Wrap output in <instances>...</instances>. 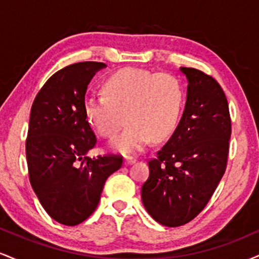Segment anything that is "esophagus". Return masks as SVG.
Returning <instances> with one entry per match:
<instances>
[{
  "instance_id": "34e87169",
  "label": "esophagus",
  "mask_w": 259,
  "mask_h": 259,
  "mask_svg": "<svg viewBox=\"0 0 259 259\" xmlns=\"http://www.w3.org/2000/svg\"><path fill=\"white\" fill-rule=\"evenodd\" d=\"M135 162L136 159L133 158V157H125V159H124V165H130Z\"/></svg>"
}]
</instances>
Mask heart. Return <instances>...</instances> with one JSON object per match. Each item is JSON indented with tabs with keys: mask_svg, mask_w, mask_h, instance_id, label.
<instances>
[{
	"mask_svg": "<svg viewBox=\"0 0 259 259\" xmlns=\"http://www.w3.org/2000/svg\"><path fill=\"white\" fill-rule=\"evenodd\" d=\"M105 96L85 100V117L100 136H115L126 120L124 132L111 142L120 153L139 152L151 139L169 138L179 124L185 94L180 81L169 74L124 68L103 84Z\"/></svg>",
	"mask_w": 259,
	"mask_h": 259,
	"instance_id": "heart-1",
	"label": "heart"
}]
</instances>
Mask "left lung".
I'll return each instance as SVG.
<instances>
[{"label": "left lung", "mask_w": 259, "mask_h": 259, "mask_svg": "<svg viewBox=\"0 0 259 259\" xmlns=\"http://www.w3.org/2000/svg\"><path fill=\"white\" fill-rule=\"evenodd\" d=\"M187 79L185 109L141 189L145 208L164 227H180L200 214L227 168L231 120L227 97L212 76L181 67Z\"/></svg>", "instance_id": "8db88e82"}]
</instances>
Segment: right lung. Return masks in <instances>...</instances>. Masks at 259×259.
I'll return each instance as SVG.
<instances>
[{"mask_svg":"<svg viewBox=\"0 0 259 259\" xmlns=\"http://www.w3.org/2000/svg\"><path fill=\"white\" fill-rule=\"evenodd\" d=\"M106 67L80 62L58 70L31 107L25 144L29 179L47 214L68 227L94 213L107 178L123 163L113 154L88 157L96 136L85 117V94L95 74Z\"/></svg>","mask_w":259,"mask_h":259,"instance_id":"add662e5","label":"right lung"}]
</instances>
